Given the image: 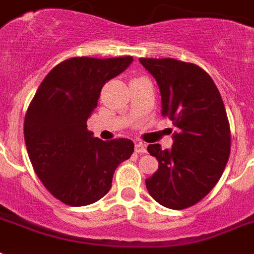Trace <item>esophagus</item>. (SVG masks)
<instances>
[{"instance_id": "34e87169", "label": "esophagus", "mask_w": 254, "mask_h": 254, "mask_svg": "<svg viewBox=\"0 0 254 254\" xmlns=\"http://www.w3.org/2000/svg\"><path fill=\"white\" fill-rule=\"evenodd\" d=\"M134 150H135V152H138V154H145V152L147 151L146 145H143L142 142H137L135 146H134Z\"/></svg>"}]
</instances>
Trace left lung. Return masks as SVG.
<instances>
[{
	"label": "left lung",
	"mask_w": 254,
	"mask_h": 254,
	"mask_svg": "<svg viewBox=\"0 0 254 254\" xmlns=\"http://www.w3.org/2000/svg\"><path fill=\"white\" fill-rule=\"evenodd\" d=\"M155 78L162 96V115L176 131L171 150L159 143L147 151L159 168L146 179L156 202L168 209L195 205L216 185L231 151V131L223 100L202 67L175 59H139Z\"/></svg>",
	"instance_id": "8db88e82"
}]
</instances>
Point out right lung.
Segmentation results:
<instances>
[{
    "label": "right lung",
    "instance_id": "right-lung-1",
    "mask_svg": "<svg viewBox=\"0 0 254 254\" xmlns=\"http://www.w3.org/2000/svg\"><path fill=\"white\" fill-rule=\"evenodd\" d=\"M133 61L73 57L53 67L39 86L24 117V142L35 172L56 198L86 206L104 197L117 166L129 159L127 138L102 141L87 129L102 87Z\"/></svg>",
    "mask_w": 254,
    "mask_h": 254
}]
</instances>
